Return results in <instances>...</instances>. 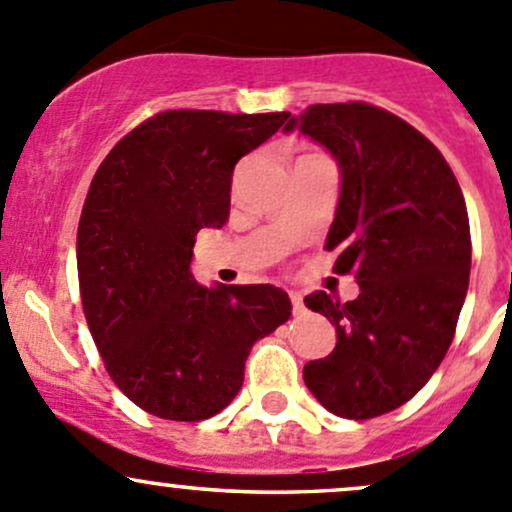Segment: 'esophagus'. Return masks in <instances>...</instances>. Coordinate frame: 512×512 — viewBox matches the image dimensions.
<instances>
[{"label": "esophagus", "instance_id": "esophagus-1", "mask_svg": "<svg viewBox=\"0 0 512 512\" xmlns=\"http://www.w3.org/2000/svg\"><path fill=\"white\" fill-rule=\"evenodd\" d=\"M291 303H293V313L295 315H300V313H303V310H305V305H303V295H300V293H291Z\"/></svg>", "mask_w": 512, "mask_h": 512}]
</instances>
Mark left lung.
Masks as SVG:
<instances>
[{
	"mask_svg": "<svg viewBox=\"0 0 512 512\" xmlns=\"http://www.w3.org/2000/svg\"><path fill=\"white\" fill-rule=\"evenodd\" d=\"M283 130L308 135L340 167L325 249L360 286L347 303L305 295L337 333L335 350L303 367L305 387L345 419L387 414L429 382L456 333L471 273L461 187L419 130L374 105H310Z\"/></svg>",
	"mask_w": 512,
	"mask_h": 512,
	"instance_id": "1",
	"label": "left lung"
}]
</instances>
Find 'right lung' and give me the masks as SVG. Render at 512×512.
Listing matches in <instances>:
<instances>
[{"mask_svg": "<svg viewBox=\"0 0 512 512\" xmlns=\"http://www.w3.org/2000/svg\"><path fill=\"white\" fill-rule=\"evenodd\" d=\"M286 120L165 110L93 177L76 239L83 313L110 379L147 414H219L244 384L254 342L291 318L281 288H207L192 276L194 236L229 219L236 162Z\"/></svg>", "mask_w": 512, "mask_h": 512, "instance_id": "obj_1", "label": "right lung"}]
</instances>
